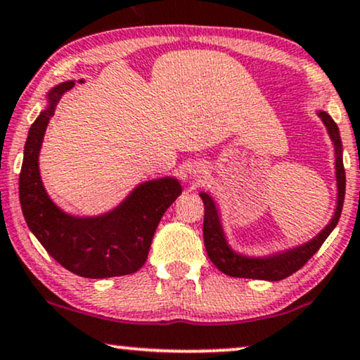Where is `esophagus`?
Instances as JSON below:
<instances>
[{"label": "esophagus", "mask_w": 360, "mask_h": 360, "mask_svg": "<svg viewBox=\"0 0 360 360\" xmlns=\"http://www.w3.org/2000/svg\"><path fill=\"white\" fill-rule=\"evenodd\" d=\"M190 175H192L193 179H203V176L207 175V167L203 165V163H193V165L190 167Z\"/></svg>", "instance_id": "34e87169"}]
</instances>
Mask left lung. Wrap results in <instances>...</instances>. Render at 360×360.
Instances as JSON below:
<instances>
[{
    "instance_id": "left-lung-1",
    "label": "left lung",
    "mask_w": 360,
    "mask_h": 360,
    "mask_svg": "<svg viewBox=\"0 0 360 360\" xmlns=\"http://www.w3.org/2000/svg\"><path fill=\"white\" fill-rule=\"evenodd\" d=\"M323 127L327 128L332 145H334V157H335V184H337V202L334 215L329 224L319 232L316 237L310 238L309 242L297 245L285 250L274 252L269 255H247L240 254L230 245L225 235L224 225H221L220 208L217 205L215 198L207 192H200V197L205 207V219H203V242H205V250L208 259L214 262V265L220 272L230 277L240 278H255V281H282L300 267L307 264V260L321 248L326 242L332 230L335 229L337 221L340 219V212L344 205L345 195V170L342 160V141H340L339 127L335 125L330 115L323 110H319Z\"/></svg>"
}]
</instances>
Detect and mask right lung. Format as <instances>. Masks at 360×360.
I'll list each match as a JSON object with an SVG mask.
<instances>
[{
  "instance_id": "add662e5",
  "label": "right lung",
  "mask_w": 360,
  "mask_h": 360,
  "mask_svg": "<svg viewBox=\"0 0 360 360\" xmlns=\"http://www.w3.org/2000/svg\"><path fill=\"white\" fill-rule=\"evenodd\" d=\"M73 86L70 79L51 88L46 108L30 128L20 173L21 210L38 242L70 272L86 278L133 274L146 262L155 230L181 193V184L175 176L141 181L117 207L100 215L78 217L61 210L43 185L39 150L58 101Z\"/></svg>"
}]
</instances>
